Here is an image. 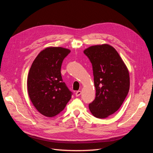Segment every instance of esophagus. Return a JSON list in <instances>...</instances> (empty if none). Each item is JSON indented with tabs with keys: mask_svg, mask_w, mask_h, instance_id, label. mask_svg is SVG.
<instances>
[{
	"mask_svg": "<svg viewBox=\"0 0 153 153\" xmlns=\"http://www.w3.org/2000/svg\"><path fill=\"white\" fill-rule=\"evenodd\" d=\"M80 94H81V91H76V93H75V96H76V97L79 96Z\"/></svg>",
	"mask_w": 153,
	"mask_h": 153,
	"instance_id": "34e87169",
	"label": "esophagus"
}]
</instances>
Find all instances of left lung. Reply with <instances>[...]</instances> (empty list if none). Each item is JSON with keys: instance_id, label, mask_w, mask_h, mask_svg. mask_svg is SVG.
Listing matches in <instances>:
<instances>
[{"instance_id": "obj_1", "label": "left lung", "mask_w": 153, "mask_h": 153, "mask_svg": "<svg viewBox=\"0 0 153 153\" xmlns=\"http://www.w3.org/2000/svg\"><path fill=\"white\" fill-rule=\"evenodd\" d=\"M93 71L96 97L89 104L92 114L103 119L121 107L129 89L128 69L114 48L108 45L92 46L84 51Z\"/></svg>"}]
</instances>
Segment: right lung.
<instances>
[{"mask_svg":"<svg viewBox=\"0 0 153 153\" xmlns=\"http://www.w3.org/2000/svg\"><path fill=\"white\" fill-rule=\"evenodd\" d=\"M70 50L49 47L38 54L30 68L27 88L30 99L38 112L53 117L65 108L73 92L63 82L61 69Z\"/></svg>","mask_w":153,"mask_h":153,"instance_id":"right-lung-1","label":"right lung"}]
</instances>
